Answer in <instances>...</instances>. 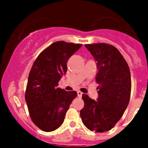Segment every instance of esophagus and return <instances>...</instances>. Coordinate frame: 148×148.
<instances>
[{
	"label": "esophagus",
	"instance_id": "34e87169",
	"mask_svg": "<svg viewBox=\"0 0 148 148\" xmlns=\"http://www.w3.org/2000/svg\"><path fill=\"white\" fill-rule=\"evenodd\" d=\"M82 95H83V93L81 92V91H80V90H78V91H77V96H78L79 97H82Z\"/></svg>",
	"mask_w": 148,
	"mask_h": 148
}]
</instances>
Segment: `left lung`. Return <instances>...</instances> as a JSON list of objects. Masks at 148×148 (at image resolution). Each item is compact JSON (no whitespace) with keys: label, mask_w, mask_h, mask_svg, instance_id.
I'll list each match as a JSON object with an SVG mask.
<instances>
[{"label":"left lung","mask_w":148,"mask_h":148,"mask_svg":"<svg viewBox=\"0 0 148 148\" xmlns=\"http://www.w3.org/2000/svg\"><path fill=\"white\" fill-rule=\"evenodd\" d=\"M97 61L98 98L95 101L82 95L84 107L81 120L90 131H110L124 114L131 97V78L128 64L120 51L112 45L99 43L86 45Z\"/></svg>","instance_id":"obj_1"}]
</instances>
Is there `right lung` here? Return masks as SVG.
I'll list each match as a JSON object with an SVG mask.
<instances>
[{"mask_svg": "<svg viewBox=\"0 0 148 148\" xmlns=\"http://www.w3.org/2000/svg\"><path fill=\"white\" fill-rule=\"evenodd\" d=\"M82 46L81 44L56 41L36 58L28 76L25 92L29 114L34 124L46 132L58 129L76 91L57 88L67 72V60Z\"/></svg>", "mask_w": 148, "mask_h": 148, "instance_id": "obj_1", "label": "right lung"}]
</instances>
